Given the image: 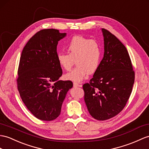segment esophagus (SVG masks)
<instances>
[{
	"instance_id": "34e87169",
	"label": "esophagus",
	"mask_w": 149,
	"mask_h": 149,
	"mask_svg": "<svg viewBox=\"0 0 149 149\" xmlns=\"http://www.w3.org/2000/svg\"><path fill=\"white\" fill-rule=\"evenodd\" d=\"M73 86H74V87H77V86H79V87H81V84H78V83H76V82H74L73 83Z\"/></svg>"
}]
</instances>
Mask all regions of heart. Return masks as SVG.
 <instances>
[{
    "label": "heart",
    "instance_id": "heart-1",
    "mask_svg": "<svg viewBox=\"0 0 149 149\" xmlns=\"http://www.w3.org/2000/svg\"><path fill=\"white\" fill-rule=\"evenodd\" d=\"M67 49L69 54L58 53L57 60L59 66L66 71L70 70L75 60L77 66L64 75L68 80L81 81L88 72L93 74L99 69L102 52L96 40L75 36L68 43Z\"/></svg>",
    "mask_w": 149,
    "mask_h": 149
}]
</instances>
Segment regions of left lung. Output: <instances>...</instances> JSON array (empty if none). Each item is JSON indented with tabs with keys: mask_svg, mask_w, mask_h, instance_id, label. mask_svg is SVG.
Returning a JSON list of instances; mask_svg holds the SVG:
<instances>
[{
	"mask_svg": "<svg viewBox=\"0 0 149 149\" xmlns=\"http://www.w3.org/2000/svg\"><path fill=\"white\" fill-rule=\"evenodd\" d=\"M102 31L104 57L90 83L83 85L89 113L99 121L114 117L123 109L135 81V72L125 46L106 29Z\"/></svg>",
	"mask_w": 149,
	"mask_h": 149,
	"instance_id": "obj_1",
	"label": "left lung"
}]
</instances>
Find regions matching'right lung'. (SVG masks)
<instances>
[{"label": "right lung", "mask_w": 149, "mask_h": 149, "mask_svg": "<svg viewBox=\"0 0 149 149\" xmlns=\"http://www.w3.org/2000/svg\"><path fill=\"white\" fill-rule=\"evenodd\" d=\"M66 36L56 29H44L29 40L21 53L17 79L23 103L35 117L52 121L61 114L71 81L58 80L63 71L57 60L58 42Z\"/></svg>", "instance_id": "right-lung-1"}]
</instances>
